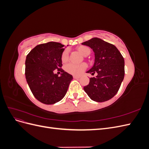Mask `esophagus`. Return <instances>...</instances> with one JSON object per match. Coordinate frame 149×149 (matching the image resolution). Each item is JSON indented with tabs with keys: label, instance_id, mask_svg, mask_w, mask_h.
Returning <instances> with one entry per match:
<instances>
[{
	"label": "esophagus",
	"instance_id": "1",
	"mask_svg": "<svg viewBox=\"0 0 149 149\" xmlns=\"http://www.w3.org/2000/svg\"><path fill=\"white\" fill-rule=\"evenodd\" d=\"M79 78H80V76H73L74 79H79Z\"/></svg>",
	"mask_w": 149,
	"mask_h": 149
}]
</instances>
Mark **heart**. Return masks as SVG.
Instances as JSON below:
<instances>
[{"instance_id":"b5f03b06","label":"heart","mask_w":149,"mask_h":149,"mask_svg":"<svg viewBox=\"0 0 149 149\" xmlns=\"http://www.w3.org/2000/svg\"><path fill=\"white\" fill-rule=\"evenodd\" d=\"M76 49L80 53H81L83 56H87L91 52L90 48L85 45H79ZM61 61L63 63H65L68 60V49H65L63 52L61 56ZM87 68V65L86 63H81L79 65L73 64V63H69L65 66V70L68 73L73 74V75H79L81 74L84 70Z\"/></svg>"}]
</instances>
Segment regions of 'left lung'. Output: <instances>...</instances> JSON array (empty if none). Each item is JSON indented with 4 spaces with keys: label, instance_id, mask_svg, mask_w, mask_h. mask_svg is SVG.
Returning a JSON list of instances; mask_svg holds the SVG:
<instances>
[{
    "label": "left lung",
    "instance_id": "obj_1",
    "mask_svg": "<svg viewBox=\"0 0 149 149\" xmlns=\"http://www.w3.org/2000/svg\"><path fill=\"white\" fill-rule=\"evenodd\" d=\"M82 45L89 47L94 53L93 66L87 71L96 77L90 78L84 91L92 100L104 102L113 97L118 92L124 79V60L114 45L98 38H93Z\"/></svg>",
    "mask_w": 149,
    "mask_h": 149
}]
</instances>
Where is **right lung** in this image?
<instances>
[{
	"label": "right lung",
	"mask_w": 149,
	"mask_h": 149,
	"mask_svg": "<svg viewBox=\"0 0 149 149\" xmlns=\"http://www.w3.org/2000/svg\"><path fill=\"white\" fill-rule=\"evenodd\" d=\"M65 46L60 43L48 42L38 45L26 55L25 78L35 97L45 104H53L64 97L72 75L61 68V54ZM60 70L62 76L54 74Z\"/></svg>",
	"instance_id": "right-lung-1"
}]
</instances>
